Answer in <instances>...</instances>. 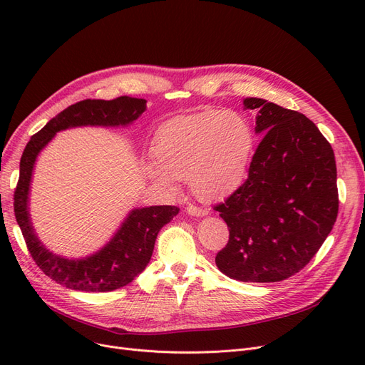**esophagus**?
<instances>
[{
    "label": "esophagus",
    "mask_w": 365,
    "mask_h": 365,
    "mask_svg": "<svg viewBox=\"0 0 365 365\" xmlns=\"http://www.w3.org/2000/svg\"><path fill=\"white\" fill-rule=\"evenodd\" d=\"M186 213L189 216H195V217H204L208 215V212L205 208H201V207H197V205H187L186 207Z\"/></svg>",
    "instance_id": "esophagus-1"
}]
</instances>
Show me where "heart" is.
<instances>
[{"label":"heart","instance_id":"1","mask_svg":"<svg viewBox=\"0 0 365 365\" xmlns=\"http://www.w3.org/2000/svg\"><path fill=\"white\" fill-rule=\"evenodd\" d=\"M255 146V128L242 113L210 109L164 123L152 140L155 163L143 167L164 189L187 180L198 198L216 201L245 182Z\"/></svg>","mask_w":365,"mask_h":365}]
</instances>
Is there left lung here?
Instances as JSON below:
<instances>
[{"label":"left lung","mask_w":365,"mask_h":365,"mask_svg":"<svg viewBox=\"0 0 365 365\" xmlns=\"http://www.w3.org/2000/svg\"><path fill=\"white\" fill-rule=\"evenodd\" d=\"M256 133L263 136L248 179L215 207L229 227L216 256L219 271L242 282H277L309 263L331 232L339 212L331 145L297 110L259 98Z\"/></svg>","instance_id":"8db88e82"}]
</instances>
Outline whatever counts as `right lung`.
<instances>
[{"mask_svg":"<svg viewBox=\"0 0 365 365\" xmlns=\"http://www.w3.org/2000/svg\"><path fill=\"white\" fill-rule=\"evenodd\" d=\"M146 109L145 99L121 96L113 101H83L51 118L31 138L21 158L14 215L28 250L40 269L57 284L78 292H112L130 284L148 266L160 229L179 213L175 205L136 207L98 252L84 257L56 255L38 238L29 213V195L38 155L59 131L75 127H128Z\"/></svg>","mask_w":365,"mask_h":365,"instance_id":"1","label":"right lung"}]
</instances>
